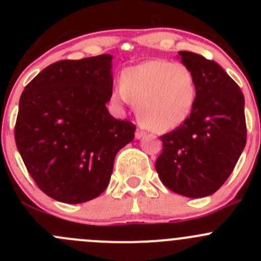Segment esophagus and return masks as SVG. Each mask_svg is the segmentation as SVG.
<instances>
[{"label": "esophagus", "instance_id": "obj_1", "mask_svg": "<svg viewBox=\"0 0 261 261\" xmlns=\"http://www.w3.org/2000/svg\"><path fill=\"white\" fill-rule=\"evenodd\" d=\"M145 131L144 130H140V128H138V130L135 131V138L136 139H141V138H144V136H145Z\"/></svg>", "mask_w": 261, "mask_h": 261}]
</instances>
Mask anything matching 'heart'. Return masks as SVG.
I'll list each match as a JSON object with an SVG mask.
<instances>
[{
    "mask_svg": "<svg viewBox=\"0 0 261 261\" xmlns=\"http://www.w3.org/2000/svg\"><path fill=\"white\" fill-rule=\"evenodd\" d=\"M121 82L114 87V98L133 102L140 122L154 133L174 130L193 111L197 84L181 63L149 60L123 70Z\"/></svg>",
    "mask_w": 261,
    "mask_h": 261,
    "instance_id": "1",
    "label": "heart"
}]
</instances>
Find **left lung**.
I'll return each mask as SVG.
<instances>
[{"mask_svg": "<svg viewBox=\"0 0 261 261\" xmlns=\"http://www.w3.org/2000/svg\"><path fill=\"white\" fill-rule=\"evenodd\" d=\"M193 73L197 97L193 111L165 135L155 169L167 188L189 198L215 193L232 173L245 144V99L240 87L213 60L178 51Z\"/></svg>", "mask_w": 261, "mask_h": 261, "instance_id": "1", "label": "left lung"}]
</instances>
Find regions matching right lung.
<instances>
[{
	"label": "right lung",
	"instance_id": "add662e5",
	"mask_svg": "<svg viewBox=\"0 0 261 261\" xmlns=\"http://www.w3.org/2000/svg\"><path fill=\"white\" fill-rule=\"evenodd\" d=\"M112 55L60 60L23 89L15 141L39 188L64 203H83L107 188L118 150L135 125L110 115Z\"/></svg>",
	"mask_w": 261,
	"mask_h": 261
}]
</instances>
